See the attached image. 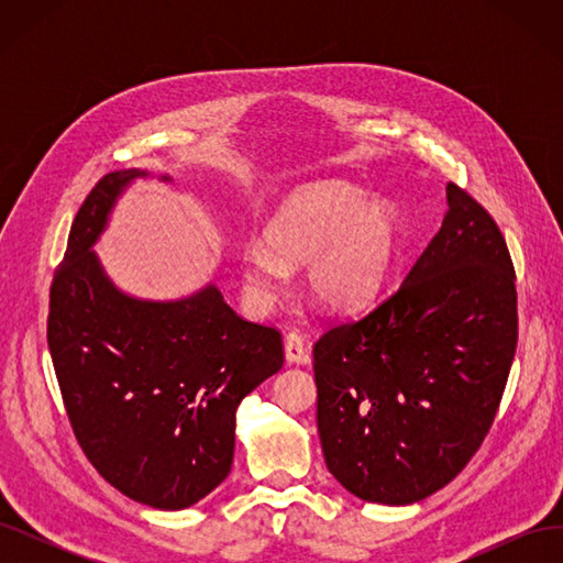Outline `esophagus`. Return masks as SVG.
<instances>
[{"label":"esophagus","mask_w":563,"mask_h":563,"mask_svg":"<svg viewBox=\"0 0 563 563\" xmlns=\"http://www.w3.org/2000/svg\"><path fill=\"white\" fill-rule=\"evenodd\" d=\"M284 352H286V362L288 364H310V354H308V347H305V340L296 331L286 333V338H284Z\"/></svg>","instance_id":"obj_1"}]
</instances>
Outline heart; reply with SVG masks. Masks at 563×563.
Instances as JSON below:
<instances>
[{
    "label": "heart",
    "mask_w": 563,
    "mask_h": 563,
    "mask_svg": "<svg viewBox=\"0 0 563 563\" xmlns=\"http://www.w3.org/2000/svg\"><path fill=\"white\" fill-rule=\"evenodd\" d=\"M399 211L385 199L338 183L298 187L267 218L263 244L240 255L244 296L267 312L288 284V267L305 265L310 296L331 312L362 310L380 294L399 246Z\"/></svg>",
    "instance_id": "heart-1"
}]
</instances>
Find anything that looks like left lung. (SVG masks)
Returning a JSON list of instances; mask_svg holds the SVG:
<instances>
[{
  "label": "left lung",
  "mask_w": 563,
  "mask_h": 563,
  "mask_svg": "<svg viewBox=\"0 0 563 563\" xmlns=\"http://www.w3.org/2000/svg\"><path fill=\"white\" fill-rule=\"evenodd\" d=\"M401 286L314 343L317 428L356 498L411 505L444 488L496 420L517 352L515 265L496 220L455 183Z\"/></svg>",
  "instance_id": "1"
}]
</instances>
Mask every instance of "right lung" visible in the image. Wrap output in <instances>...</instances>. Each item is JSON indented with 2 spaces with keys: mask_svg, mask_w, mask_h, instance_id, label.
<instances>
[{
  "mask_svg": "<svg viewBox=\"0 0 563 563\" xmlns=\"http://www.w3.org/2000/svg\"><path fill=\"white\" fill-rule=\"evenodd\" d=\"M141 176L112 172L84 199L51 282L46 340L89 463L135 503L185 509L230 474L236 406L284 366V345L213 284L155 302L110 282L91 246Z\"/></svg>",
  "mask_w": 563,
  "mask_h": 563,
  "instance_id": "add662e5",
  "label": "right lung"
}]
</instances>
